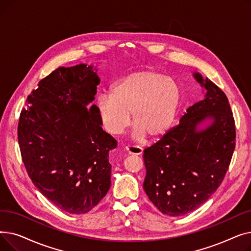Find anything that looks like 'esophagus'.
I'll use <instances>...</instances> for the list:
<instances>
[{"label": "esophagus", "instance_id": "esophagus-1", "mask_svg": "<svg viewBox=\"0 0 251 251\" xmlns=\"http://www.w3.org/2000/svg\"><path fill=\"white\" fill-rule=\"evenodd\" d=\"M126 151L129 154H141L143 151L138 146H127L126 147Z\"/></svg>", "mask_w": 251, "mask_h": 251}]
</instances>
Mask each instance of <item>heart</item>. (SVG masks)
I'll return each instance as SVG.
<instances>
[{
    "label": "heart",
    "instance_id": "obj_1",
    "mask_svg": "<svg viewBox=\"0 0 251 251\" xmlns=\"http://www.w3.org/2000/svg\"><path fill=\"white\" fill-rule=\"evenodd\" d=\"M181 90L174 79L164 74L146 70L131 73L120 79L111 95L98 99V113L108 132L120 134L130 122L134 135L157 138L164 135L176 117Z\"/></svg>",
    "mask_w": 251,
    "mask_h": 251
}]
</instances>
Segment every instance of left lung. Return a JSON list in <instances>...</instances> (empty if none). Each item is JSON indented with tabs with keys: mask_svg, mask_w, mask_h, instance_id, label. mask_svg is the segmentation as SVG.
I'll return each instance as SVG.
<instances>
[{
	"mask_svg": "<svg viewBox=\"0 0 251 251\" xmlns=\"http://www.w3.org/2000/svg\"><path fill=\"white\" fill-rule=\"evenodd\" d=\"M194 78L206 90L180 123L144 150L143 189L161 213L179 217L204 203L219 188L235 150L236 129L227 96L200 73ZM209 118L211 124L197 126Z\"/></svg>",
	"mask_w": 251,
	"mask_h": 251,
	"instance_id": "left-lung-1",
	"label": "left lung"
}]
</instances>
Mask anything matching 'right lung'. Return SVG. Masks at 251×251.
Instances as JSON below:
<instances>
[{
	"mask_svg": "<svg viewBox=\"0 0 251 251\" xmlns=\"http://www.w3.org/2000/svg\"><path fill=\"white\" fill-rule=\"evenodd\" d=\"M92 66L59 67L42 79L20 113L18 142L35 187L64 212L86 214L111 186L109 151L117 141L101 128Z\"/></svg>",
	"mask_w": 251,
	"mask_h": 251,
	"instance_id": "right-lung-1",
	"label": "right lung"
}]
</instances>
